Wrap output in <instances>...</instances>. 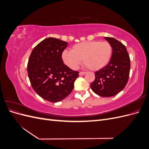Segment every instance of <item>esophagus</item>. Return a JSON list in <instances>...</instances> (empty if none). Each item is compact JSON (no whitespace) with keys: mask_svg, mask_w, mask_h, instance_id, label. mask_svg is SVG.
<instances>
[{"mask_svg":"<svg viewBox=\"0 0 149 149\" xmlns=\"http://www.w3.org/2000/svg\"><path fill=\"white\" fill-rule=\"evenodd\" d=\"M86 74L85 72H79V74L80 76H81V75H84V74Z\"/></svg>","mask_w":149,"mask_h":149,"instance_id":"34e87169","label":"esophagus"}]
</instances>
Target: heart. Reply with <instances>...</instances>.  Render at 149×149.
Instances as JSON below:
<instances>
[{
	"label": "heart",
	"instance_id": "heart-1",
	"mask_svg": "<svg viewBox=\"0 0 149 149\" xmlns=\"http://www.w3.org/2000/svg\"><path fill=\"white\" fill-rule=\"evenodd\" d=\"M112 54V47L109 42L95 40L74 45L71 51L63 52L61 59L71 70H77L83 59V63L89 70L97 71L109 63Z\"/></svg>",
	"mask_w": 149,
	"mask_h": 149
}]
</instances>
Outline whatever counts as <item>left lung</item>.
<instances>
[{
    "label": "left lung",
    "instance_id": "8db88e82",
    "mask_svg": "<svg viewBox=\"0 0 149 149\" xmlns=\"http://www.w3.org/2000/svg\"><path fill=\"white\" fill-rule=\"evenodd\" d=\"M104 39L112 45V56L109 63L95 73V79L91 84V88L99 96L111 97L118 94L127 84L130 61L123 43L114 38Z\"/></svg>",
    "mask_w": 149,
    "mask_h": 149
}]
</instances>
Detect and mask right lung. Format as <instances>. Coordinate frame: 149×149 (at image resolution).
<instances>
[{"instance_id":"add662e5","label":"right lung","mask_w":149,"mask_h":149,"mask_svg":"<svg viewBox=\"0 0 149 149\" xmlns=\"http://www.w3.org/2000/svg\"><path fill=\"white\" fill-rule=\"evenodd\" d=\"M67 45L66 42L49 37L39 43L29 57L27 71L31 86L49 102H59L68 96L79 76V72L71 70L62 61L61 54Z\"/></svg>"}]
</instances>
